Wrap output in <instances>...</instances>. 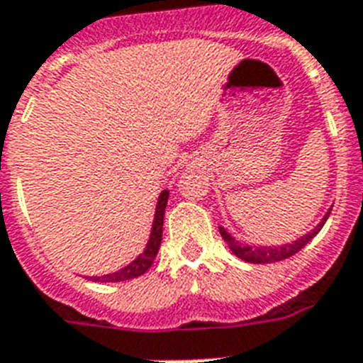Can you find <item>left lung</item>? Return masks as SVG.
Masks as SVG:
<instances>
[{
  "label": "left lung",
  "mask_w": 363,
  "mask_h": 363,
  "mask_svg": "<svg viewBox=\"0 0 363 363\" xmlns=\"http://www.w3.org/2000/svg\"><path fill=\"white\" fill-rule=\"evenodd\" d=\"M330 212H332V208H330L325 216H323V220L319 222V225L311 229L308 235L300 237L298 240H293L291 244H281V246H248V244H242V242H238V240H235V237H231V233H228L223 228H220V235H222L223 240L228 242L229 250H231V252L235 253L238 259L246 261V263H253V264L276 263V261H284V259H289L291 255L298 253L300 250L304 248L306 244H308L309 240H311V238H313L315 235L320 231V229H323V225H325L326 220H328Z\"/></svg>",
  "instance_id": "obj_1"
}]
</instances>
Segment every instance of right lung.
<instances>
[{"instance_id": "1", "label": "right lung", "mask_w": 363, "mask_h": 363, "mask_svg": "<svg viewBox=\"0 0 363 363\" xmlns=\"http://www.w3.org/2000/svg\"><path fill=\"white\" fill-rule=\"evenodd\" d=\"M167 197H169V190H162L158 196V203H156L155 211V220H152L151 235L147 240V246L143 253H140L138 257L132 261L130 264H126L117 272L104 274V276H91V281H100V284H115V281H126V279H134L141 274H145L151 268L152 261H155L156 253L160 250L162 242V225H164V214H166V205Z\"/></svg>"}]
</instances>
